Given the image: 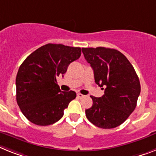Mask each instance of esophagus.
Returning a JSON list of instances; mask_svg holds the SVG:
<instances>
[{
  "label": "esophagus",
  "instance_id": "1",
  "mask_svg": "<svg viewBox=\"0 0 156 156\" xmlns=\"http://www.w3.org/2000/svg\"><path fill=\"white\" fill-rule=\"evenodd\" d=\"M77 97H78V98H80V99H81V98H83V97H84V96H83V95H82V94H80V93H78V94H77Z\"/></svg>",
  "mask_w": 156,
  "mask_h": 156
}]
</instances>
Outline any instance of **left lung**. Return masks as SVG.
<instances>
[{"label":"left lung","mask_w":156,"mask_h":156,"mask_svg":"<svg viewBox=\"0 0 156 156\" xmlns=\"http://www.w3.org/2000/svg\"><path fill=\"white\" fill-rule=\"evenodd\" d=\"M82 52L93 69L95 82L104 89L101 97L91 96L92 106L85 110L87 119L104 129L125 121L136 107L140 83L132 64L123 53L104 47L83 48Z\"/></svg>","instance_id":"1"}]
</instances>
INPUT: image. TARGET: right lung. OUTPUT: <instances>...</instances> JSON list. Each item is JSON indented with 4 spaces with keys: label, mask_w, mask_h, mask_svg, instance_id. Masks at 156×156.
Masks as SVG:
<instances>
[{
    "label": "right lung",
    "mask_w": 156,
    "mask_h": 156,
    "mask_svg": "<svg viewBox=\"0 0 156 156\" xmlns=\"http://www.w3.org/2000/svg\"><path fill=\"white\" fill-rule=\"evenodd\" d=\"M80 55V48L47 44L24 60L16 78V102L29 121L47 126L62 118L76 94L60 91L56 77L64 75Z\"/></svg>",
    "instance_id": "right-lung-1"
}]
</instances>
